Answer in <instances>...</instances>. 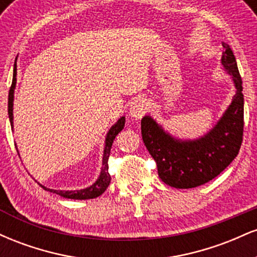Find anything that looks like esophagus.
<instances>
[{
    "label": "esophagus",
    "instance_id": "obj_1",
    "mask_svg": "<svg viewBox=\"0 0 257 257\" xmlns=\"http://www.w3.org/2000/svg\"><path fill=\"white\" fill-rule=\"evenodd\" d=\"M147 106L149 104H147L146 99L139 98L134 100L131 105V116L134 117L135 119H140L147 112V108H149Z\"/></svg>",
    "mask_w": 257,
    "mask_h": 257
}]
</instances>
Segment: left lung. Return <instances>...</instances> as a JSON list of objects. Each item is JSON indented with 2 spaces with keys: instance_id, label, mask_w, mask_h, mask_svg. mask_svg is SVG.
I'll return each instance as SVG.
<instances>
[{
  "instance_id": "left-lung-1",
  "label": "left lung",
  "mask_w": 257,
  "mask_h": 257,
  "mask_svg": "<svg viewBox=\"0 0 257 257\" xmlns=\"http://www.w3.org/2000/svg\"><path fill=\"white\" fill-rule=\"evenodd\" d=\"M223 67L232 75L237 93L217 124L203 138L181 141L170 137L150 116L141 119V134L156 161L162 181L175 188L204 185L222 173L239 152L244 131V96L234 54L222 43Z\"/></svg>"
}]
</instances>
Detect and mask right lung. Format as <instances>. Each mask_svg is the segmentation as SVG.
<instances>
[{
	"instance_id": "1",
	"label": "right lung",
	"mask_w": 257,
	"mask_h": 257,
	"mask_svg": "<svg viewBox=\"0 0 257 257\" xmlns=\"http://www.w3.org/2000/svg\"><path fill=\"white\" fill-rule=\"evenodd\" d=\"M17 83V65L14 64V71H13V81H12V85L10 88V94H8V114H10V120L11 125L13 128V94H14V88H16ZM125 118L122 117V118L118 119V122L114 125H112V128L108 131L107 137H106V145L104 150V157H102V169L101 174H100L99 179L96 180V182L94 185H91L90 187L84 188V190L79 191H55V190H49V188H46L44 186L41 185V187H43L44 190L51 191V192H54L59 194V196H63L65 198L70 199H91L96 198L100 194L105 192L106 188L108 187L111 182V176L110 173H108V157H110V151L112 144H113L114 138L118 133L124 128Z\"/></svg>"
}]
</instances>
